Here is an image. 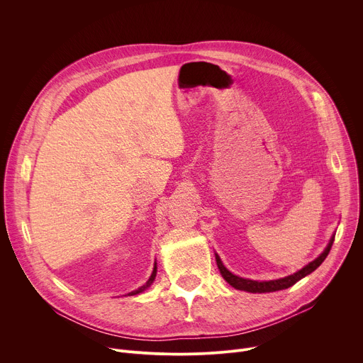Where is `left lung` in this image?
<instances>
[{"label": "left lung", "instance_id": "obj_1", "mask_svg": "<svg viewBox=\"0 0 363 363\" xmlns=\"http://www.w3.org/2000/svg\"><path fill=\"white\" fill-rule=\"evenodd\" d=\"M333 240H335V234L330 237L326 248L315 258L313 262H310L308 264H306L303 269H300L298 272L290 274V276H286V277H281V279H276V280H266V281H258V280H250V279H242V277H238L235 274H233L221 262L220 255L216 252V260H217V266H218V270L221 273V276L224 277V280L233 286L234 289L237 290H244V291H248V293H270V291H279V290H284V289H289L291 287L293 284H296L298 280H301L303 277L308 276L310 273H313L323 262L325 258L328 257L330 248H332V244H333Z\"/></svg>", "mask_w": 363, "mask_h": 363}]
</instances>
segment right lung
Listing matches in <instances>:
<instances>
[{"mask_svg": "<svg viewBox=\"0 0 363 363\" xmlns=\"http://www.w3.org/2000/svg\"><path fill=\"white\" fill-rule=\"evenodd\" d=\"M157 262H155V266H153V270H152V274H150V277H149V280L142 286V287H139L138 290H133V291H130L128 296H135V294H139V293H142V291H145L152 283H153V280H155V277H157Z\"/></svg>", "mask_w": 363, "mask_h": 363, "instance_id": "right-lung-1", "label": "right lung"}]
</instances>
